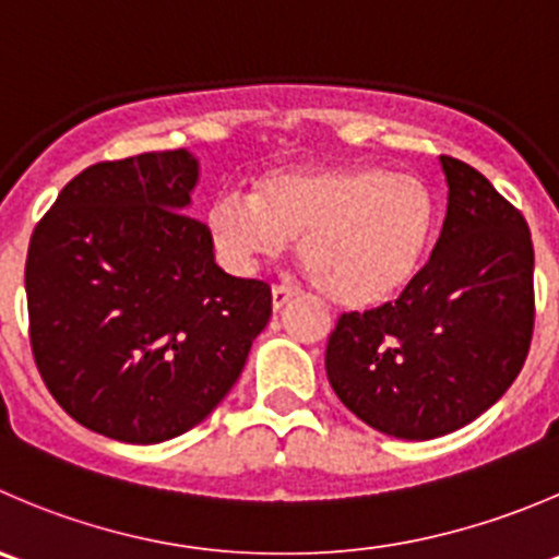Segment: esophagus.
I'll list each match as a JSON object with an SVG mask.
<instances>
[{
  "label": "esophagus",
  "mask_w": 559,
  "mask_h": 559,
  "mask_svg": "<svg viewBox=\"0 0 559 559\" xmlns=\"http://www.w3.org/2000/svg\"><path fill=\"white\" fill-rule=\"evenodd\" d=\"M300 292L295 286H273V311H281L286 302H292Z\"/></svg>",
  "instance_id": "esophagus-1"
}]
</instances>
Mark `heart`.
Returning <instances> with one entry per match:
<instances>
[{
  "mask_svg": "<svg viewBox=\"0 0 559 559\" xmlns=\"http://www.w3.org/2000/svg\"><path fill=\"white\" fill-rule=\"evenodd\" d=\"M207 235L235 273L284 251L297 257L335 306L368 311L395 300L424 267L440 224L437 191L377 164L295 166L262 177L253 197L221 191Z\"/></svg>",
  "mask_w": 559,
  "mask_h": 559,
  "instance_id": "heart-1",
  "label": "heart"
}]
</instances>
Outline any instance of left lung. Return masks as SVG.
<instances>
[{
	"instance_id": "1",
	"label": "left lung",
	"mask_w": 559,
	"mask_h": 559,
	"mask_svg": "<svg viewBox=\"0 0 559 559\" xmlns=\"http://www.w3.org/2000/svg\"><path fill=\"white\" fill-rule=\"evenodd\" d=\"M440 164L448 213L431 259L395 302L344 313L324 352L341 404L399 440L473 424L511 388L533 338L527 221L473 166Z\"/></svg>"
}]
</instances>
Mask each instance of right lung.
Masks as SVG:
<instances>
[{
    "label": "right lung",
    "instance_id": "1",
    "mask_svg": "<svg viewBox=\"0 0 559 559\" xmlns=\"http://www.w3.org/2000/svg\"><path fill=\"white\" fill-rule=\"evenodd\" d=\"M199 182L188 150L106 160L62 188L35 226L24 286L29 341L57 404L133 445L199 426L242 373L273 297L215 264L186 215Z\"/></svg>",
    "mask_w": 559,
    "mask_h": 559
}]
</instances>
